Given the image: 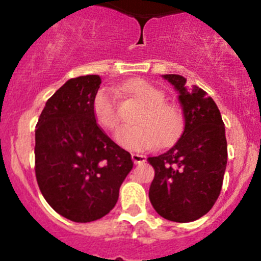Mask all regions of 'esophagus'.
I'll use <instances>...</instances> for the list:
<instances>
[{
    "mask_svg": "<svg viewBox=\"0 0 261 261\" xmlns=\"http://www.w3.org/2000/svg\"><path fill=\"white\" fill-rule=\"evenodd\" d=\"M131 158H133V160H134V163H135V164H140V163L146 162L145 155L135 154V152H134V154H131Z\"/></svg>",
    "mask_w": 261,
    "mask_h": 261,
    "instance_id": "34e87169",
    "label": "esophagus"
}]
</instances>
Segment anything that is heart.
Instances as JSON below:
<instances>
[{"mask_svg":"<svg viewBox=\"0 0 261 261\" xmlns=\"http://www.w3.org/2000/svg\"><path fill=\"white\" fill-rule=\"evenodd\" d=\"M123 94L141 105L134 118L135 126L122 127L116 134L120 145L128 149H151L159 144L168 146L174 143L183 128V116L174 105L165 102V94L144 80L130 81L120 88ZM94 120L106 130H115L118 125L117 103L107 89L97 92L93 99Z\"/></svg>","mask_w":261,"mask_h":261,"instance_id":"heart-1","label":"heart"}]
</instances>
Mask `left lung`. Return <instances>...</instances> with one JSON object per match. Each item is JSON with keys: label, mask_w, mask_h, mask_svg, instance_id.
Segmentation results:
<instances>
[{"label": "left lung", "mask_w": 261, "mask_h": 261, "mask_svg": "<svg viewBox=\"0 0 261 261\" xmlns=\"http://www.w3.org/2000/svg\"><path fill=\"white\" fill-rule=\"evenodd\" d=\"M163 77L179 92L184 130L174 146L147 159L155 169L149 198L162 217L191 222L206 215L220 196L227 164L225 126L203 89L186 84L181 75Z\"/></svg>", "instance_id": "8db88e82"}]
</instances>
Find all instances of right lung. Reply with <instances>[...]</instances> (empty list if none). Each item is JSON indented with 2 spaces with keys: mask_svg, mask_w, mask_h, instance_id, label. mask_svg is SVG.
<instances>
[{
  "mask_svg": "<svg viewBox=\"0 0 261 261\" xmlns=\"http://www.w3.org/2000/svg\"><path fill=\"white\" fill-rule=\"evenodd\" d=\"M98 75L63 84L48 99L35 130V175L55 212L74 222L102 218L115 207L133 169L130 152L97 125L93 99Z\"/></svg>",
  "mask_w": 261,
  "mask_h": 261,
  "instance_id": "add662e5",
  "label": "right lung"
}]
</instances>
